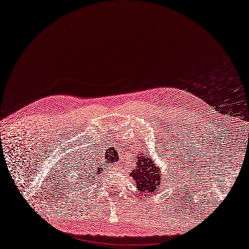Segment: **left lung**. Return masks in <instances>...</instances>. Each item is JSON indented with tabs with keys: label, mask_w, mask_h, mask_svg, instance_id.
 <instances>
[{
	"label": "left lung",
	"mask_w": 249,
	"mask_h": 249,
	"mask_svg": "<svg viewBox=\"0 0 249 249\" xmlns=\"http://www.w3.org/2000/svg\"><path fill=\"white\" fill-rule=\"evenodd\" d=\"M163 146V145H162ZM164 157V154L162 153ZM172 163L173 157L170 154ZM169 160V159H168ZM136 165L132 166L130 171V177H132L133 181L136 182V186L138 191H140L141 195L145 196V194H158V191L163 189V178H164V172L161 170L160 165L157 163V159H152L149 152H144L141 150L140 153L136 157ZM169 162V161H168ZM175 162H173L174 164ZM170 170H166L169 175Z\"/></svg>",
	"instance_id": "left-lung-1"
}]
</instances>
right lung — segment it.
I'll return each mask as SVG.
<instances>
[{
	"instance_id": "right-lung-1",
	"label": "right lung",
	"mask_w": 249,
	"mask_h": 249,
	"mask_svg": "<svg viewBox=\"0 0 249 249\" xmlns=\"http://www.w3.org/2000/svg\"><path fill=\"white\" fill-rule=\"evenodd\" d=\"M93 163L95 164H88L87 162L83 163V161H80V164H78L75 170L76 178H71L72 185L76 187V185H84L85 183H87L88 185V182H91V180H95V178L100 177L101 172H104L106 169L105 163Z\"/></svg>"
}]
</instances>
